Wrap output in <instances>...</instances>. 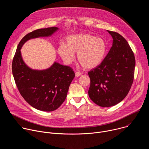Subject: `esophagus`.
<instances>
[{"label": "esophagus", "mask_w": 149, "mask_h": 149, "mask_svg": "<svg viewBox=\"0 0 149 149\" xmlns=\"http://www.w3.org/2000/svg\"><path fill=\"white\" fill-rule=\"evenodd\" d=\"M82 75V74L81 72H75V77H78L79 76H81Z\"/></svg>", "instance_id": "34e87169"}]
</instances>
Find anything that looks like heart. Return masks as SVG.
Listing matches in <instances>:
<instances>
[{
    "mask_svg": "<svg viewBox=\"0 0 149 149\" xmlns=\"http://www.w3.org/2000/svg\"><path fill=\"white\" fill-rule=\"evenodd\" d=\"M58 52L67 64L78 59L87 69L96 68L101 64L107 52V44L101 38L90 34H77L70 36L65 44H61Z\"/></svg>",
    "mask_w": 149,
    "mask_h": 149,
    "instance_id": "obj_1",
    "label": "heart"
}]
</instances>
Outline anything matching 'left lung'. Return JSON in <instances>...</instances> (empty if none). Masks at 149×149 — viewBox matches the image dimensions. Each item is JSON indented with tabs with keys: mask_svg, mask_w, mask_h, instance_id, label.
Segmentation results:
<instances>
[{
	"mask_svg": "<svg viewBox=\"0 0 149 149\" xmlns=\"http://www.w3.org/2000/svg\"><path fill=\"white\" fill-rule=\"evenodd\" d=\"M107 32L113 45L101 64L88 72V95L102 107L114 106L129 93L134 79L135 57L127 41L119 33Z\"/></svg>",
	"mask_w": 149,
	"mask_h": 149,
	"instance_id": "left-lung-1",
	"label": "left lung"
}]
</instances>
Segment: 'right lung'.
<instances>
[{"instance_id": "obj_1", "label": "right lung", "mask_w": 149, "mask_h": 149, "mask_svg": "<svg viewBox=\"0 0 149 149\" xmlns=\"http://www.w3.org/2000/svg\"><path fill=\"white\" fill-rule=\"evenodd\" d=\"M58 29H39L26 35L20 41L12 62V74L20 94L32 107L40 111H52L60 107L75 75L70 67L56 62L46 70H33L24 61L20 49L28 40L51 36Z\"/></svg>"}]
</instances>
